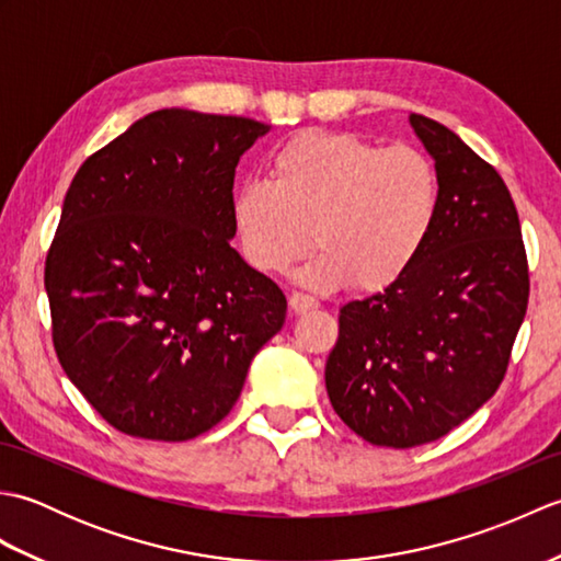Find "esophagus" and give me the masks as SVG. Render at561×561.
Wrapping results in <instances>:
<instances>
[{
	"mask_svg": "<svg viewBox=\"0 0 561 561\" xmlns=\"http://www.w3.org/2000/svg\"><path fill=\"white\" fill-rule=\"evenodd\" d=\"M289 306H291L294 313H306V311H313V308H318V301L313 299V296L301 294V291H294L289 296Z\"/></svg>",
	"mask_w": 561,
	"mask_h": 561,
	"instance_id": "esophagus-1",
	"label": "esophagus"
}]
</instances>
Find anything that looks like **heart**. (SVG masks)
<instances>
[{"label":"heart","mask_w":561,"mask_h":561,"mask_svg":"<svg viewBox=\"0 0 561 561\" xmlns=\"http://www.w3.org/2000/svg\"><path fill=\"white\" fill-rule=\"evenodd\" d=\"M438 207L440 178L424 151L306 129L272 151L267 181L233 190L231 221L260 272H287L313 236L318 253L301 270L304 284L378 291L422 255Z\"/></svg>","instance_id":"1"}]
</instances>
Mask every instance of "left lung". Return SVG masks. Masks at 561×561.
I'll use <instances>...</instances> for the list:
<instances>
[{
    "label": "left lung",
    "instance_id": "left-lung-1",
    "mask_svg": "<svg viewBox=\"0 0 561 561\" xmlns=\"http://www.w3.org/2000/svg\"><path fill=\"white\" fill-rule=\"evenodd\" d=\"M440 178L434 233L383 291L340 308L325 364L332 408L374 446L446 436L504 380L528 308V260L508 187L436 121L410 113Z\"/></svg>",
    "mask_w": 561,
    "mask_h": 561
}]
</instances>
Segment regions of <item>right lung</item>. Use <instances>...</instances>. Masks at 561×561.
I'll list each match as a JSON object with an SVG mask.
<instances>
[{"mask_svg":"<svg viewBox=\"0 0 561 561\" xmlns=\"http://www.w3.org/2000/svg\"><path fill=\"white\" fill-rule=\"evenodd\" d=\"M270 125L149 113L81 163L50 253L53 342L117 432L187 440L241 396L287 299L231 248L238 159Z\"/></svg>","mask_w":561,"mask_h":561,"instance_id":"right-lung-1","label":"right lung"}]
</instances>
